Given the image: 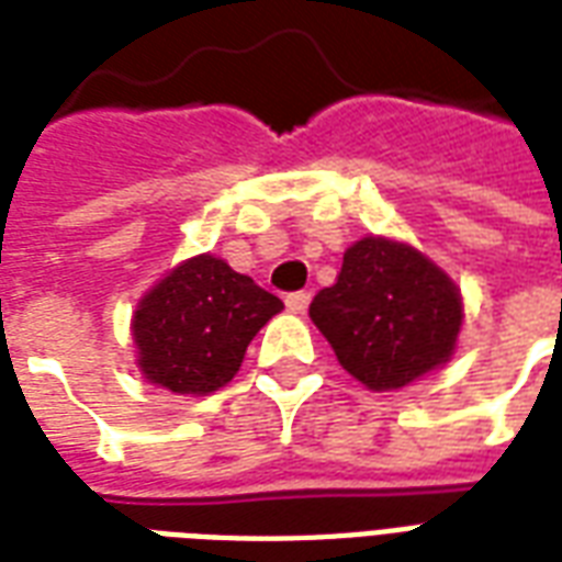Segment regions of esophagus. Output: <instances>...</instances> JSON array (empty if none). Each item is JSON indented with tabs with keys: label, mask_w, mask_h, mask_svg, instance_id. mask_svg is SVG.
<instances>
[{
	"label": "esophagus",
	"mask_w": 562,
	"mask_h": 562,
	"mask_svg": "<svg viewBox=\"0 0 562 562\" xmlns=\"http://www.w3.org/2000/svg\"><path fill=\"white\" fill-rule=\"evenodd\" d=\"M310 292H292L285 297V306H289V313H306V306H310Z\"/></svg>",
	"instance_id": "1"
}]
</instances>
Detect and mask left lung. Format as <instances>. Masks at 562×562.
<instances>
[{"label":"left lung","mask_w":562,"mask_h":562,"mask_svg":"<svg viewBox=\"0 0 562 562\" xmlns=\"http://www.w3.org/2000/svg\"><path fill=\"white\" fill-rule=\"evenodd\" d=\"M336 360L369 390H398L447 363L461 327L459 289L408 244L363 238L310 306Z\"/></svg>","instance_id":"1"}]
</instances>
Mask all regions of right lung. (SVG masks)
<instances>
[{
    "label": "right lung",
    "instance_id": "1",
    "mask_svg": "<svg viewBox=\"0 0 562 562\" xmlns=\"http://www.w3.org/2000/svg\"><path fill=\"white\" fill-rule=\"evenodd\" d=\"M280 310L277 294L223 259L196 256L157 282L133 315L139 369L181 396L214 393L235 378L252 336Z\"/></svg>",
    "mask_w": 562,
    "mask_h": 562
}]
</instances>
